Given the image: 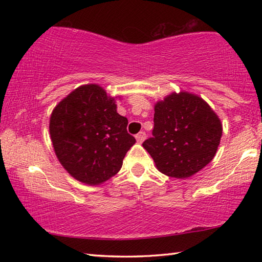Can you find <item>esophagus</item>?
I'll list each match as a JSON object with an SVG mask.
<instances>
[{
	"label": "esophagus",
	"instance_id": "esophagus-1",
	"mask_svg": "<svg viewBox=\"0 0 262 262\" xmlns=\"http://www.w3.org/2000/svg\"><path fill=\"white\" fill-rule=\"evenodd\" d=\"M136 141L139 142V143H142L145 140V133L144 132H140L139 134H136Z\"/></svg>",
	"mask_w": 262,
	"mask_h": 262
}]
</instances>
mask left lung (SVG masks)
Instances as JSON below:
<instances>
[{"instance_id":"left-lung-1","label":"left lung","mask_w":262,"mask_h":262,"mask_svg":"<svg viewBox=\"0 0 262 262\" xmlns=\"http://www.w3.org/2000/svg\"><path fill=\"white\" fill-rule=\"evenodd\" d=\"M222 130L220 118L201 97L173 92L155 105L152 137L142 145L159 172L185 179L212 161Z\"/></svg>"}]
</instances>
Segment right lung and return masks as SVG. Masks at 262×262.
<instances>
[{"label":"right lung","instance_id":"obj_1","mask_svg":"<svg viewBox=\"0 0 262 262\" xmlns=\"http://www.w3.org/2000/svg\"><path fill=\"white\" fill-rule=\"evenodd\" d=\"M127 118L117 112L115 98L98 84H85L53 110L50 134L61 165L75 179L96 186L120 171L136 142Z\"/></svg>","mask_w":262,"mask_h":262}]
</instances>
